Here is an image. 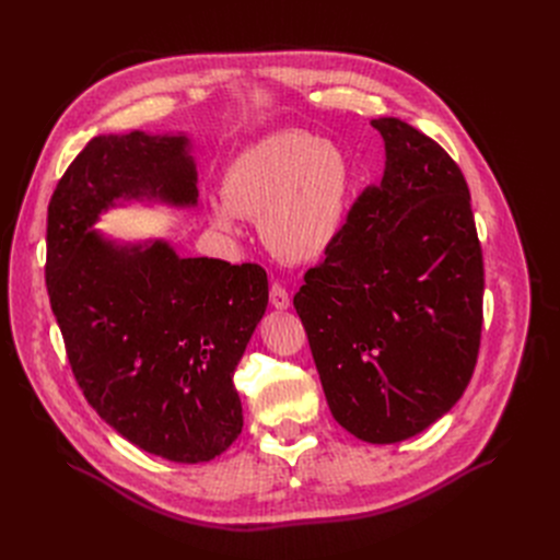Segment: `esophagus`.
I'll use <instances>...</instances> for the list:
<instances>
[{"label": "esophagus", "instance_id": "obj_1", "mask_svg": "<svg viewBox=\"0 0 560 560\" xmlns=\"http://www.w3.org/2000/svg\"><path fill=\"white\" fill-rule=\"evenodd\" d=\"M269 299H271V305H273L276 310H287V307H289V294H287V289L280 287L278 282L271 284Z\"/></svg>", "mask_w": 560, "mask_h": 560}]
</instances>
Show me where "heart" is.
Returning a JSON list of instances; mask_svg holds the SVG:
<instances>
[{
	"label": "heart",
	"instance_id": "heart-1",
	"mask_svg": "<svg viewBox=\"0 0 560 560\" xmlns=\"http://www.w3.org/2000/svg\"><path fill=\"white\" fill-rule=\"evenodd\" d=\"M351 194L346 154L305 131H276L238 152L221 179L223 200L207 219L225 232L259 219L264 244L287 261L324 257L343 228Z\"/></svg>",
	"mask_w": 560,
	"mask_h": 560
}]
</instances>
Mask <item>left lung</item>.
<instances>
[{
  "instance_id": "left-lung-1",
  "label": "left lung",
  "mask_w": 560,
  "mask_h": 560,
  "mask_svg": "<svg viewBox=\"0 0 560 560\" xmlns=\"http://www.w3.org/2000/svg\"><path fill=\"white\" fill-rule=\"evenodd\" d=\"M385 171L358 198L294 307L332 417L394 444L458 404L483 324V255L467 182L433 139L371 120Z\"/></svg>"
}]
</instances>
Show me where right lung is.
Wrapping results in <instances>:
<instances>
[{"label":"right lung","mask_w":560,"mask_h":560,"mask_svg":"<svg viewBox=\"0 0 560 560\" xmlns=\"http://www.w3.org/2000/svg\"><path fill=\"white\" fill-rule=\"evenodd\" d=\"M191 139L102 135L47 207L45 282L72 374L95 412L173 463L221 456L244 425L232 376L269 303L257 264L179 257L164 238L118 242L95 230L127 202L198 205Z\"/></svg>","instance_id":"right-lung-1"}]
</instances>
